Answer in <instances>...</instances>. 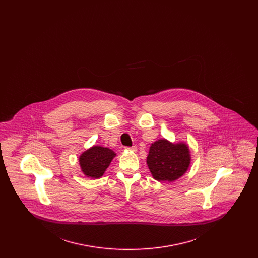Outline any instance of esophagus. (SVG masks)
I'll return each instance as SVG.
<instances>
[{
  "label": "esophagus",
  "instance_id": "esophagus-1",
  "mask_svg": "<svg viewBox=\"0 0 258 258\" xmlns=\"http://www.w3.org/2000/svg\"><path fill=\"white\" fill-rule=\"evenodd\" d=\"M127 150H132V151H134V152H136L137 151V147L136 146H132V147H127L126 148Z\"/></svg>",
  "mask_w": 258,
  "mask_h": 258
}]
</instances>
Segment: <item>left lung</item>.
I'll use <instances>...</instances> for the list:
<instances>
[{
  "label": "left lung",
  "instance_id": "obj_1",
  "mask_svg": "<svg viewBox=\"0 0 258 258\" xmlns=\"http://www.w3.org/2000/svg\"><path fill=\"white\" fill-rule=\"evenodd\" d=\"M190 163L188 147L173 144L165 139L154 142L149 151L147 164L153 177L160 182H172L187 170Z\"/></svg>",
  "mask_w": 258,
  "mask_h": 258
}]
</instances>
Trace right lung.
Returning a JSON list of instances; mask_svg holds the SVG:
<instances>
[{"instance_id": "obj_1", "label": "right lung", "mask_w": 258, "mask_h": 258, "mask_svg": "<svg viewBox=\"0 0 258 258\" xmlns=\"http://www.w3.org/2000/svg\"><path fill=\"white\" fill-rule=\"evenodd\" d=\"M116 154L108 148L94 146L79 158L81 169L87 177L98 179L103 175Z\"/></svg>"}]
</instances>
